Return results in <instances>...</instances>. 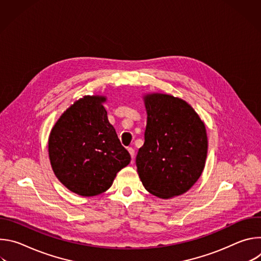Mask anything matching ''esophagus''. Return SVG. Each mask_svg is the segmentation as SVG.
<instances>
[{"instance_id":"esophagus-1","label":"esophagus","mask_w":261,"mask_h":261,"mask_svg":"<svg viewBox=\"0 0 261 261\" xmlns=\"http://www.w3.org/2000/svg\"><path fill=\"white\" fill-rule=\"evenodd\" d=\"M128 152H129V154L131 155L132 159H134V155H135V151H134V148H132V147H128Z\"/></svg>"}]
</instances>
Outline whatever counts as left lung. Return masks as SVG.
Wrapping results in <instances>:
<instances>
[{
  "instance_id": "1",
  "label": "left lung",
  "mask_w": 261,
  "mask_h": 261,
  "mask_svg": "<svg viewBox=\"0 0 261 261\" xmlns=\"http://www.w3.org/2000/svg\"><path fill=\"white\" fill-rule=\"evenodd\" d=\"M144 143L136 156L143 187L169 199L187 192L200 177L207 154L203 121L185 100L167 94L143 96Z\"/></svg>"
}]
</instances>
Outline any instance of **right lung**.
I'll list each match as a JSON object with an SVG mask.
<instances>
[{
	"instance_id": "obj_1",
	"label": "right lung",
	"mask_w": 261,
	"mask_h": 261,
	"mask_svg": "<svg viewBox=\"0 0 261 261\" xmlns=\"http://www.w3.org/2000/svg\"><path fill=\"white\" fill-rule=\"evenodd\" d=\"M105 96L76 100L53 127L48 156L58 179L71 192L90 197L107 191L131 157L103 106Z\"/></svg>"
}]
</instances>
